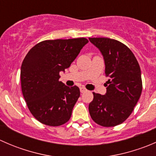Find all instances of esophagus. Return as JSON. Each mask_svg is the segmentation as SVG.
Masks as SVG:
<instances>
[{
    "mask_svg": "<svg viewBox=\"0 0 156 156\" xmlns=\"http://www.w3.org/2000/svg\"><path fill=\"white\" fill-rule=\"evenodd\" d=\"M80 91H81V93H84L87 91V89L84 87H80Z\"/></svg>",
    "mask_w": 156,
    "mask_h": 156,
    "instance_id": "esophagus-1",
    "label": "esophagus"
}]
</instances>
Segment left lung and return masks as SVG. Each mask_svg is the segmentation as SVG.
I'll use <instances>...</instances> for the list:
<instances>
[{
  "mask_svg": "<svg viewBox=\"0 0 156 156\" xmlns=\"http://www.w3.org/2000/svg\"><path fill=\"white\" fill-rule=\"evenodd\" d=\"M99 49L108 77L105 95L94 94L89 104L93 120L103 127L123 123L133 112L142 92L139 63L133 53L124 44L107 37H89Z\"/></svg>",
  "mask_w": 156,
  "mask_h": 156,
  "instance_id": "1",
  "label": "left lung"
}]
</instances>
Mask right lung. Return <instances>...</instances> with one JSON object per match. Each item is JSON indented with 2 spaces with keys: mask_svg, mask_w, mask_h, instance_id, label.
I'll return each mask as SVG.
<instances>
[{
  "mask_svg": "<svg viewBox=\"0 0 156 156\" xmlns=\"http://www.w3.org/2000/svg\"><path fill=\"white\" fill-rule=\"evenodd\" d=\"M87 43L84 37L44 41L25 57L20 72L22 91L30 112L41 123L59 126L70 119L80 90L59 81V72L70 66Z\"/></svg>",
  "mask_w": 156,
  "mask_h": 156,
  "instance_id": "1",
  "label": "right lung"
}]
</instances>
